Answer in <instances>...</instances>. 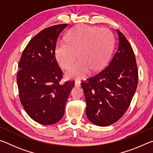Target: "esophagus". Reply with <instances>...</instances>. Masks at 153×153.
Segmentation results:
<instances>
[{
	"instance_id": "34e87169",
	"label": "esophagus",
	"mask_w": 153,
	"mask_h": 153,
	"mask_svg": "<svg viewBox=\"0 0 153 153\" xmlns=\"http://www.w3.org/2000/svg\"><path fill=\"white\" fill-rule=\"evenodd\" d=\"M81 86V84H80V82L79 81H76L75 82V86H77V87H79Z\"/></svg>"
}]
</instances>
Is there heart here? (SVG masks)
<instances>
[{
  "instance_id": "obj_1",
  "label": "heart",
  "mask_w": 153,
  "mask_h": 153,
  "mask_svg": "<svg viewBox=\"0 0 153 153\" xmlns=\"http://www.w3.org/2000/svg\"><path fill=\"white\" fill-rule=\"evenodd\" d=\"M113 37L106 28L79 25L67 33L65 42L55 47V55L59 65L68 69L75 61L76 53L79 60L67 72L69 78L82 79L93 71L105 65L113 47Z\"/></svg>"
}]
</instances>
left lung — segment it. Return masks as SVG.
<instances>
[{
    "instance_id": "left-lung-1",
    "label": "left lung",
    "mask_w": 153,
    "mask_h": 153,
    "mask_svg": "<svg viewBox=\"0 0 153 153\" xmlns=\"http://www.w3.org/2000/svg\"><path fill=\"white\" fill-rule=\"evenodd\" d=\"M109 63L96 76L81 83L86 101V116L98 126H108L122 117L138 85V68L130 44L122 33Z\"/></svg>"
}]
</instances>
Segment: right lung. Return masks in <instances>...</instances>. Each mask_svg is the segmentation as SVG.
I'll use <instances>...</instances> for the list:
<instances>
[{
	"mask_svg": "<svg viewBox=\"0 0 153 153\" xmlns=\"http://www.w3.org/2000/svg\"><path fill=\"white\" fill-rule=\"evenodd\" d=\"M68 24L53 25L36 35L23 52L17 83L20 101L36 122L52 125L60 121L74 82L60 84L62 71L55 51L61 32Z\"/></svg>",
	"mask_w": 153,
	"mask_h": 153,
	"instance_id": "right-lung-1",
	"label": "right lung"
}]
</instances>
